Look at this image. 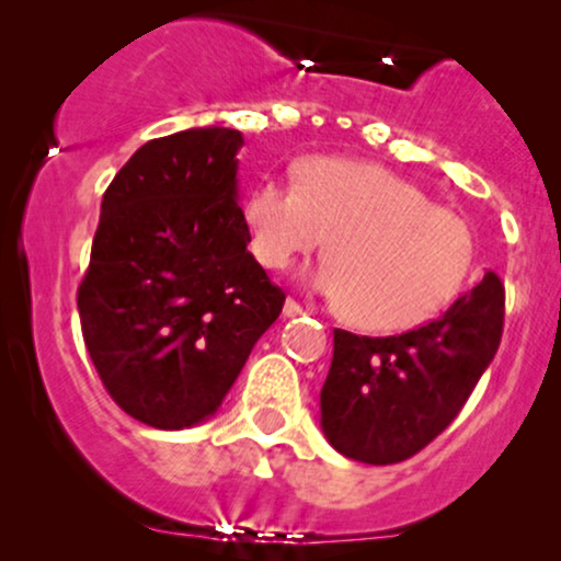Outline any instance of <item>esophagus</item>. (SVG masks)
<instances>
[{"label":"esophagus","instance_id":"34e87169","mask_svg":"<svg viewBox=\"0 0 561 561\" xmlns=\"http://www.w3.org/2000/svg\"><path fill=\"white\" fill-rule=\"evenodd\" d=\"M282 313H285L287 319H293V317H300V313H306V311H302V306H300V302H295V300H287V302H285V308H282Z\"/></svg>","mask_w":561,"mask_h":561}]
</instances>
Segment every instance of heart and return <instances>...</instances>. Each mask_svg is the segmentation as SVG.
<instances>
[{"instance_id": "obj_1", "label": "heart", "mask_w": 561, "mask_h": 561, "mask_svg": "<svg viewBox=\"0 0 561 561\" xmlns=\"http://www.w3.org/2000/svg\"><path fill=\"white\" fill-rule=\"evenodd\" d=\"M242 216L268 268L313 253L327 237L330 261L311 282L364 330L424 324L454 300L472 263L467 224L371 160L311 158L300 184L263 179Z\"/></svg>"}]
</instances>
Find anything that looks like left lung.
<instances>
[{
  "label": "left lung",
  "mask_w": 561,
  "mask_h": 561,
  "mask_svg": "<svg viewBox=\"0 0 561 561\" xmlns=\"http://www.w3.org/2000/svg\"><path fill=\"white\" fill-rule=\"evenodd\" d=\"M504 330V285L488 272L443 317L392 337L334 330L321 388L330 446L364 465H396L435 440L493 362Z\"/></svg>",
  "instance_id": "obj_1"
}]
</instances>
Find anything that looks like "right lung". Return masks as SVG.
<instances>
[{"label":"right lung","mask_w":561,"mask_h":561,"mask_svg":"<svg viewBox=\"0 0 561 561\" xmlns=\"http://www.w3.org/2000/svg\"><path fill=\"white\" fill-rule=\"evenodd\" d=\"M237 128L141 145L115 173L79 287L83 343L121 409L158 430L214 416L285 306L248 253Z\"/></svg>","instance_id":"obj_1"}]
</instances>
